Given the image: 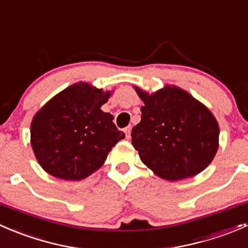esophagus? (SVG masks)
Returning a JSON list of instances; mask_svg holds the SVG:
<instances>
[{
    "mask_svg": "<svg viewBox=\"0 0 248 248\" xmlns=\"http://www.w3.org/2000/svg\"><path fill=\"white\" fill-rule=\"evenodd\" d=\"M124 134H126V138L127 139L131 138V132H132V127L131 126L126 127V128L124 129Z\"/></svg>",
    "mask_w": 248,
    "mask_h": 248,
    "instance_id": "1",
    "label": "esophagus"
}]
</instances>
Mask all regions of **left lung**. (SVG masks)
I'll return each instance as SVG.
<instances>
[{"mask_svg": "<svg viewBox=\"0 0 248 248\" xmlns=\"http://www.w3.org/2000/svg\"><path fill=\"white\" fill-rule=\"evenodd\" d=\"M134 90L144 106L131 136L142 163L168 181L204 170L218 150V122L209 108L175 85L154 93Z\"/></svg>", "mask_w": 248, "mask_h": 248, "instance_id": "obj_1", "label": "left lung"}]
</instances>
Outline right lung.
<instances>
[{
    "label": "right lung",
    "instance_id": "obj_1",
    "mask_svg": "<svg viewBox=\"0 0 248 248\" xmlns=\"http://www.w3.org/2000/svg\"><path fill=\"white\" fill-rule=\"evenodd\" d=\"M112 91L79 81L46 102L31 122V146L39 166L57 179L79 181L98 170L124 132L101 107Z\"/></svg>",
    "mask_w": 248,
    "mask_h": 248
}]
</instances>
